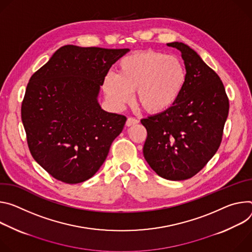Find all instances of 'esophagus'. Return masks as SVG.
Wrapping results in <instances>:
<instances>
[{
  "mask_svg": "<svg viewBox=\"0 0 252 252\" xmlns=\"http://www.w3.org/2000/svg\"><path fill=\"white\" fill-rule=\"evenodd\" d=\"M138 123H139V121H138L137 119H135V118H133V117H129V118L127 119V121H126V126L130 127V126L136 125V124H138Z\"/></svg>",
  "mask_w": 252,
  "mask_h": 252,
  "instance_id": "esophagus-1",
  "label": "esophagus"
}]
</instances>
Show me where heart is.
<instances>
[{
	"label": "heart",
	"mask_w": 252,
	"mask_h": 252,
	"mask_svg": "<svg viewBox=\"0 0 252 252\" xmlns=\"http://www.w3.org/2000/svg\"><path fill=\"white\" fill-rule=\"evenodd\" d=\"M185 82V68L178 58L147 50L123 58L117 74L105 76L103 91L117 109L129 104L135 91L136 102L148 113L158 114L176 102Z\"/></svg>",
	"instance_id": "obj_1"
}]
</instances>
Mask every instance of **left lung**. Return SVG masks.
Listing matches in <instances>:
<instances>
[{
	"mask_svg": "<svg viewBox=\"0 0 252 252\" xmlns=\"http://www.w3.org/2000/svg\"><path fill=\"white\" fill-rule=\"evenodd\" d=\"M167 46L181 52L186 82L171 107L141 120L143 155L160 177L180 181L197 174L218 150L229 101L219 76L196 52L180 42Z\"/></svg>",
	"mask_w": 252,
	"mask_h": 252,
	"instance_id": "1",
	"label": "left lung"
}]
</instances>
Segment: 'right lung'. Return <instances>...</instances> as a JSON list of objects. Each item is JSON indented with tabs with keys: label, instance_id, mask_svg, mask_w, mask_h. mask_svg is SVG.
Segmentation results:
<instances>
[{
	"label": "right lung",
	"instance_id": "right-lung-1",
	"mask_svg": "<svg viewBox=\"0 0 252 252\" xmlns=\"http://www.w3.org/2000/svg\"><path fill=\"white\" fill-rule=\"evenodd\" d=\"M129 49L66 45L35 72L22 103V122L36 162L68 184L91 178L126 122L98 103L111 66Z\"/></svg>",
	"mask_w": 252,
	"mask_h": 252
}]
</instances>
